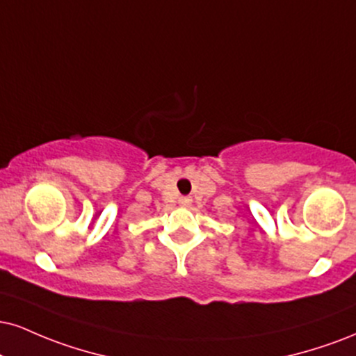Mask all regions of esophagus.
I'll return each mask as SVG.
<instances>
[{
	"label": "esophagus",
	"instance_id": "obj_1",
	"mask_svg": "<svg viewBox=\"0 0 356 356\" xmlns=\"http://www.w3.org/2000/svg\"><path fill=\"white\" fill-rule=\"evenodd\" d=\"M191 202H192L191 197H181V199H179V204H181L182 207H189Z\"/></svg>",
	"mask_w": 356,
	"mask_h": 356
}]
</instances>
